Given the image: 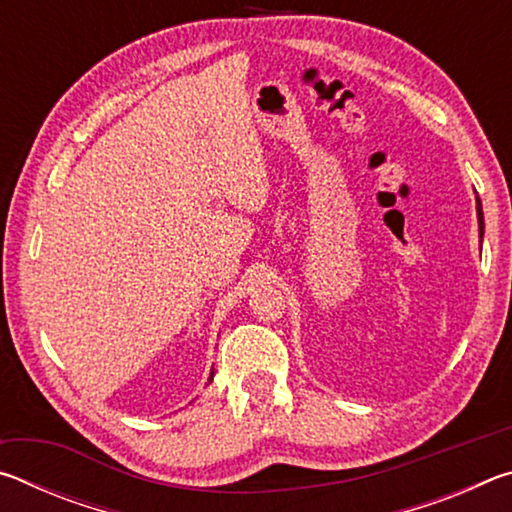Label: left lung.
Listing matches in <instances>:
<instances>
[{
    "label": "left lung",
    "instance_id": "8db88e82",
    "mask_svg": "<svg viewBox=\"0 0 512 512\" xmlns=\"http://www.w3.org/2000/svg\"><path fill=\"white\" fill-rule=\"evenodd\" d=\"M476 219H479V237L483 241V207H481L479 196H476Z\"/></svg>",
    "mask_w": 512,
    "mask_h": 512
}]
</instances>
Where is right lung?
<instances>
[{"label": "right lung", "mask_w": 512, "mask_h": 512, "mask_svg": "<svg viewBox=\"0 0 512 512\" xmlns=\"http://www.w3.org/2000/svg\"><path fill=\"white\" fill-rule=\"evenodd\" d=\"M212 377H214V368H212V372H210V381H212Z\"/></svg>", "instance_id": "obj_1"}]
</instances>
